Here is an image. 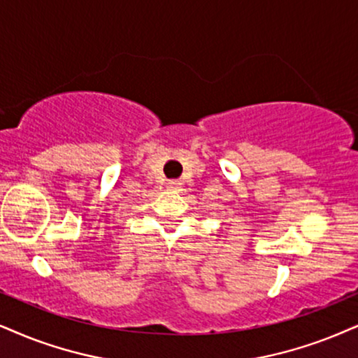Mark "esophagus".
Returning a JSON list of instances; mask_svg holds the SVG:
<instances>
[{
	"instance_id": "34e87169",
	"label": "esophagus",
	"mask_w": 358,
	"mask_h": 358,
	"mask_svg": "<svg viewBox=\"0 0 358 358\" xmlns=\"http://www.w3.org/2000/svg\"><path fill=\"white\" fill-rule=\"evenodd\" d=\"M182 182H180V180H170L169 183H166V188L169 189H173V192H176V189H180L182 188Z\"/></svg>"
}]
</instances>
